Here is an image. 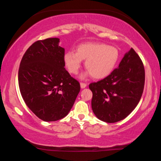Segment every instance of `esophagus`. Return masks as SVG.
Wrapping results in <instances>:
<instances>
[{
    "label": "esophagus",
    "mask_w": 161,
    "mask_h": 161,
    "mask_svg": "<svg viewBox=\"0 0 161 161\" xmlns=\"http://www.w3.org/2000/svg\"><path fill=\"white\" fill-rule=\"evenodd\" d=\"M80 86H81V88H85V87L87 86V84L86 83H84V82H81L80 83Z\"/></svg>",
    "instance_id": "esophagus-1"
}]
</instances>
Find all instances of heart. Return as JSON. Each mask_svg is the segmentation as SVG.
<instances>
[{"instance_id": "heart-1", "label": "heart", "mask_w": 161, "mask_h": 161, "mask_svg": "<svg viewBox=\"0 0 161 161\" xmlns=\"http://www.w3.org/2000/svg\"><path fill=\"white\" fill-rule=\"evenodd\" d=\"M120 58L118 49L102 42H87L77 46L76 53L67 52L64 59L68 70L77 74L81 61L85 60L86 69L94 79L109 75L116 67Z\"/></svg>"}]
</instances>
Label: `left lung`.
I'll return each mask as SVG.
<instances>
[{"label":"left lung","instance_id":"obj_1","mask_svg":"<svg viewBox=\"0 0 161 161\" xmlns=\"http://www.w3.org/2000/svg\"><path fill=\"white\" fill-rule=\"evenodd\" d=\"M145 84V69L131 48L118 68L103 80L89 84L92 108L98 119L115 123L127 117L139 102Z\"/></svg>","mask_w":161,"mask_h":161}]
</instances>
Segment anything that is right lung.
I'll return each instance as SVG.
<instances>
[{
    "label": "right lung",
    "mask_w": 161,
    "mask_h": 161,
    "mask_svg": "<svg viewBox=\"0 0 161 161\" xmlns=\"http://www.w3.org/2000/svg\"><path fill=\"white\" fill-rule=\"evenodd\" d=\"M59 38L37 40L23 54L18 70L24 102L38 118L55 121L72 108L80 84L65 69L64 49Z\"/></svg>",
    "instance_id": "right-lung-1"
}]
</instances>
